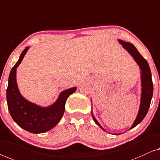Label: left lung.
<instances>
[{"mask_svg": "<svg viewBox=\"0 0 160 160\" xmlns=\"http://www.w3.org/2000/svg\"><path fill=\"white\" fill-rule=\"evenodd\" d=\"M119 42H120V44H122L123 48L125 50H127L128 52L133 57L134 60L138 64L141 71V86H142V88H141V104L136 120L134 121L133 124L132 125L131 128H130V129H132V128L136 127V125H138L143 120V118L147 115L148 109H149L151 101H152L153 95V82L152 79V73H151V69L149 66H148L147 61L141 55V53L138 52L133 45L130 43V42H125L121 40H119ZM92 117H93L94 122L99 126L103 130L106 131L102 127V125L98 122L96 119L94 118L93 113H92Z\"/></svg>", "mask_w": 160, "mask_h": 160, "instance_id": "1", "label": "left lung"}]
</instances>
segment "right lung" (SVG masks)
<instances>
[{
    "instance_id": "add662e5",
    "label": "right lung",
    "mask_w": 160,
    "mask_h": 160,
    "mask_svg": "<svg viewBox=\"0 0 160 160\" xmlns=\"http://www.w3.org/2000/svg\"><path fill=\"white\" fill-rule=\"evenodd\" d=\"M28 49L29 47L24 49L18 62L10 72L6 90L8 109L12 119L19 127L32 133H42L57 125L64 113L67 98L77 88L73 87L62 91L57 102L48 107H40L25 99L19 93L16 77L17 68Z\"/></svg>"
}]
</instances>
